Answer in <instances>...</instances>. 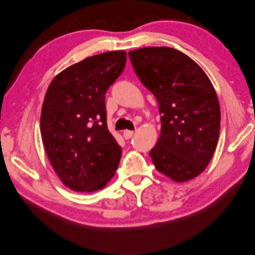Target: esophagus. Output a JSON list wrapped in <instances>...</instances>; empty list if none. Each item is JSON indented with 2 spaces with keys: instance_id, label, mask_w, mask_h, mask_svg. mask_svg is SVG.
<instances>
[{
  "instance_id": "esophagus-1",
  "label": "esophagus",
  "mask_w": 255,
  "mask_h": 255,
  "mask_svg": "<svg viewBox=\"0 0 255 255\" xmlns=\"http://www.w3.org/2000/svg\"><path fill=\"white\" fill-rule=\"evenodd\" d=\"M133 134H134V132H133V131H130V130H125V131L123 132V136H124V139H125V140L131 139Z\"/></svg>"
}]
</instances>
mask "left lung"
<instances>
[{"label": "left lung", "mask_w": 255, "mask_h": 255, "mask_svg": "<svg viewBox=\"0 0 255 255\" xmlns=\"http://www.w3.org/2000/svg\"><path fill=\"white\" fill-rule=\"evenodd\" d=\"M128 56L159 105L161 131L149 153L153 165L175 182L197 177L210 162L219 137L220 107L211 81L175 48L143 47Z\"/></svg>", "instance_id": "obj_1"}]
</instances>
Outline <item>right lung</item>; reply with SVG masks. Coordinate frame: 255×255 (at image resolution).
<instances>
[{"label":"right lung","mask_w":255,"mask_h":255,"mask_svg":"<svg viewBox=\"0 0 255 255\" xmlns=\"http://www.w3.org/2000/svg\"><path fill=\"white\" fill-rule=\"evenodd\" d=\"M127 62L124 51L87 57L58 73L46 91L40 132L47 157L69 189H103L122 148L107 128L105 95Z\"/></svg>","instance_id":"obj_1"}]
</instances>
